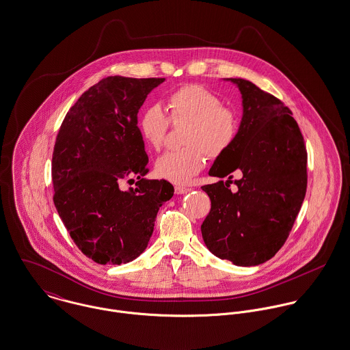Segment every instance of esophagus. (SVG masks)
Returning a JSON list of instances; mask_svg holds the SVG:
<instances>
[{
    "label": "esophagus",
    "mask_w": 350,
    "mask_h": 350,
    "mask_svg": "<svg viewBox=\"0 0 350 350\" xmlns=\"http://www.w3.org/2000/svg\"><path fill=\"white\" fill-rule=\"evenodd\" d=\"M174 191H176V193L177 194H185L188 193V192H191L192 189L191 188H187V187H181V185H176V188H174Z\"/></svg>",
    "instance_id": "1"
}]
</instances>
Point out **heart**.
Here are the masks:
<instances>
[{
    "label": "heart",
    "instance_id": "1",
    "mask_svg": "<svg viewBox=\"0 0 350 350\" xmlns=\"http://www.w3.org/2000/svg\"><path fill=\"white\" fill-rule=\"evenodd\" d=\"M165 106L169 118L156 105L144 109L138 117V130L149 146L159 149L169 130V119L173 123L185 122V146L169 150L156 161V173L161 178L184 184L202 169L204 152L209 158H217L232 146L239 120L232 109L200 84H188L173 91L166 96Z\"/></svg>",
    "mask_w": 350,
    "mask_h": 350
}]
</instances>
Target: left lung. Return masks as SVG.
Segmentation results:
<instances>
[{
    "label": "left lung",
    "mask_w": 350,
    "mask_h": 350,
    "mask_svg": "<svg viewBox=\"0 0 350 350\" xmlns=\"http://www.w3.org/2000/svg\"><path fill=\"white\" fill-rule=\"evenodd\" d=\"M241 94L243 117L232 146L209 176L228 180L201 187L211 211L201 233L208 250L236 266H258L282 248L308 187V153L293 113L282 100L244 79H227ZM236 170L237 191L229 187Z\"/></svg>",
    "instance_id": "obj_1"
}]
</instances>
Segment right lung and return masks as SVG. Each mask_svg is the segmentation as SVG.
<instances>
[{
    "label": "right lung",
    "instance_id": "add662e5",
    "mask_svg": "<svg viewBox=\"0 0 350 350\" xmlns=\"http://www.w3.org/2000/svg\"><path fill=\"white\" fill-rule=\"evenodd\" d=\"M163 80L102 79L81 94L56 137L55 206L79 250L99 265L138 258L152 237L159 206L174 193L166 180L144 178L149 158L137 118ZM133 176L140 180L137 188L122 191L120 183Z\"/></svg>",
    "mask_w": 350,
    "mask_h": 350
}]
</instances>
